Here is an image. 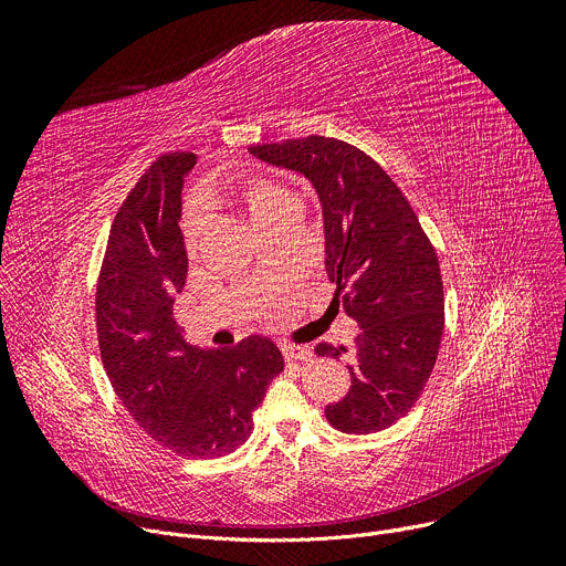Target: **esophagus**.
<instances>
[{
	"mask_svg": "<svg viewBox=\"0 0 566 566\" xmlns=\"http://www.w3.org/2000/svg\"><path fill=\"white\" fill-rule=\"evenodd\" d=\"M282 353H284V360H289V363H307V360H312V348H307V346L284 344Z\"/></svg>",
	"mask_w": 566,
	"mask_h": 566,
	"instance_id": "34e87169",
	"label": "esophagus"
}]
</instances>
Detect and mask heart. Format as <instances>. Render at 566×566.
<instances>
[{
	"label": "heart",
	"mask_w": 566,
	"mask_h": 566,
	"mask_svg": "<svg viewBox=\"0 0 566 566\" xmlns=\"http://www.w3.org/2000/svg\"><path fill=\"white\" fill-rule=\"evenodd\" d=\"M203 203H208V206L211 203L241 206L245 216L250 218V222L261 231L268 222L277 218L289 203H293V197L284 188L275 186L273 181H268V178L252 176V178H245V181L213 188L203 199ZM201 231H203V208L192 206L188 211L186 224H184L186 243L190 250H195Z\"/></svg>",
	"instance_id": "heart-1"
}]
</instances>
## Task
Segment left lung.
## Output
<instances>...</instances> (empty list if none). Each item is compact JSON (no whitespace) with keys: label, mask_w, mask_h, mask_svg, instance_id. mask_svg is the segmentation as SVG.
Segmentation results:
<instances>
[{"label":"left lung","mask_w":566,"mask_h":566,"mask_svg":"<svg viewBox=\"0 0 566 566\" xmlns=\"http://www.w3.org/2000/svg\"><path fill=\"white\" fill-rule=\"evenodd\" d=\"M248 151L314 186L335 303L360 325L350 390L325 406V418L344 433L388 429L420 399L438 358L444 298L433 245L403 192L360 148L312 135ZM316 353L342 358L346 348L318 344Z\"/></svg>","instance_id":"1"}]
</instances>
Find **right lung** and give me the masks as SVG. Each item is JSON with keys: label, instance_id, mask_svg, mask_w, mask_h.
<instances>
[{"label": "right lung", "instance_id": "1", "mask_svg": "<svg viewBox=\"0 0 566 566\" xmlns=\"http://www.w3.org/2000/svg\"><path fill=\"white\" fill-rule=\"evenodd\" d=\"M195 154H165L114 218L96 291L101 358L116 397L163 448L188 459L233 452L282 369L280 348L252 335L233 348H199L174 321L188 252L181 190Z\"/></svg>", "mask_w": 566, "mask_h": 566}]
</instances>
